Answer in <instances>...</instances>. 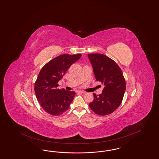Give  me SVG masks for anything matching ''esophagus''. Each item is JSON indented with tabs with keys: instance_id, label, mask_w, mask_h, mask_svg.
I'll use <instances>...</instances> for the list:
<instances>
[{
	"instance_id": "obj_1",
	"label": "esophagus",
	"mask_w": 159,
	"mask_h": 159,
	"mask_svg": "<svg viewBox=\"0 0 159 159\" xmlns=\"http://www.w3.org/2000/svg\"><path fill=\"white\" fill-rule=\"evenodd\" d=\"M85 92L83 91H81V90H77L76 91V93H84Z\"/></svg>"
}]
</instances>
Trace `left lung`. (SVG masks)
<instances>
[{
	"label": "left lung",
	"instance_id": "obj_1",
	"mask_svg": "<svg viewBox=\"0 0 159 159\" xmlns=\"http://www.w3.org/2000/svg\"><path fill=\"white\" fill-rule=\"evenodd\" d=\"M97 81L104 86L102 93H93L89 107L97 115H107L120 105L126 90V81L120 67L114 60L99 53L88 54Z\"/></svg>",
	"mask_w": 159,
	"mask_h": 159
}]
</instances>
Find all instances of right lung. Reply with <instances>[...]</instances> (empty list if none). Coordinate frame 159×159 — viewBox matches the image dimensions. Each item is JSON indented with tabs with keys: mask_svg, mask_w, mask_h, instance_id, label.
Instances as JSON below:
<instances>
[{
	"mask_svg": "<svg viewBox=\"0 0 159 159\" xmlns=\"http://www.w3.org/2000/svg\"><path fill=\"white\" fill-rule=\"evenodd\" d=\"M81 56V54L60 55L47 63L39 72L34 84V92L40 106L50 115L63 114L73 102L76 93L58 89V82Z\"/></svg>",
	"mask_w": 159,
	"mask_h": 159,
	"instance_id": "right-lung-1",
	"label": "right lung"
}]
</instances>
